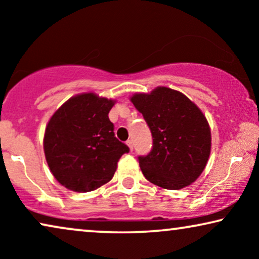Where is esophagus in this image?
<instances>
[{"instance_id": "obj_1", "label": "esophagus", "mask_w": 259, "mask_h": 259, "mask_svg": "<svg viewBox=\"0 0 259 259\" xmlns=\"http://www.w3.org/2000/svg\"><path fill=\"white\" fill-rule=\"evenodd\" d=\"M127 146L130 147L131 151H133V140H127Z\"/></svg>"}]
</instances>
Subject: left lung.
I'll list each match as a JSON object with an SVG mask.
<instances>
[{
	"mask_svg": "<svg viewBox=\"0 0 259 259\" xmlns=\"http://www.w3.org/2000/svg\"><path fill=\"white\" fill-rule=\"evenodd\" d=\"M131 101L153 138L150 153L138 158L145 178L167 190L196 182L211 152V131L203 112L183 93L167 87L137 93Z\"/></svg>",
	"mask_w": 259,
	"mask_h": 259,
	"instance_id": "left-lung-1",
	"label": "left lung"
}]
</instances>
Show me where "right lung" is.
<instances>
[{"label":"right lung","instance_id":"1","mask_svg":"<svg viewBox=\"0 0 259 259\" xmlns=\"http://www.w3.org/2000/svg\"><path fill=\"white\" fill-rule=\"evenodd\" d=\"M114 100L82 93L67 100L46 127L44 150L55 179L74 192L108 183L130 148L114 136L108 113Z\"/></svg>","mask_w":259,"mask_h":259}]
</instances>
